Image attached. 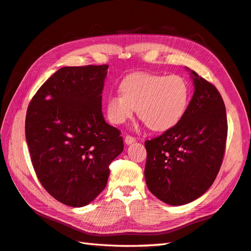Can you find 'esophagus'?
Masks as SVG:
<instances>
[{
    "instance_id": "34e87169",
    "label": "esophagus",
    "mask_w": 251,
    "mask_h": 251,
    "mask_svg": "<svg viewBox=\"0 0 251 251\" xmlns=\"http://www.w3.org/2000/svg\"><path fill=\"white\" fill-rule=\"evenodd\" d=\"M135 141H136L135 137H133L131 135H126V137H125V143L126 145H130V144H132V143H134Z\"/></svg>"
}]
</instances>
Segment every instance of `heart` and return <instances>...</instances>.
Wrapping results in <instances>:
<instances>
[{"label": "heart", "mask_w": 251, "mask_h": 251, "mask_svg": "<svg viewBox=\"0 0 251 251\" xmlns=\"http://www.w3.org/2000/svg\"><path fill=\"white\" fill-rule=\"evenodd\" d=\"M121 94H111L106 100V114L114 125L127 120L136 108L137 116L154 131L175 126L187 109L190 85L178 75L133 74L120 84Z\"/></svg>", "instance_id": "b5f03b06"}]
</instances>
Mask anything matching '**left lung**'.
Listing matches in <instances>:
<instances>
[{"label": "left lung", "mask_w": 251, "mask_h": 251, "mask_svg": "<svg viewBox=\"0 0 251 251\" xmlns=\"http://www.w3.org/2000/svg\"><path fill=\"white\" fill-rule=\"evenodd\" d=\"M191 75L195 91L182 119L145 142L146 185L171 206L191 202L208 191L226 144L227 119L221 94L195 71Z\"/></svg>", "instance_id": "obj_1"}]
</instances>
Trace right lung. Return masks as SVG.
<instances>
[{
  "label": "right lung",
  "mask_w": 251,
  "mask_h": 251,
  "mask_svg": "<svg viewBox=\"0 0 251 251\" xmlns=\"http://www.w3.org/2000/svg\"><path fill=\"white\" fill-rule=\"evenodd\" d=\"M108 65L63 67L32 97L25 140L40 183L50 196L83 207L103 192L109 165L124 151L120 131L101 112Z\"/></svg>",
  "instance_id": "add662e5"
}]
</instances>
